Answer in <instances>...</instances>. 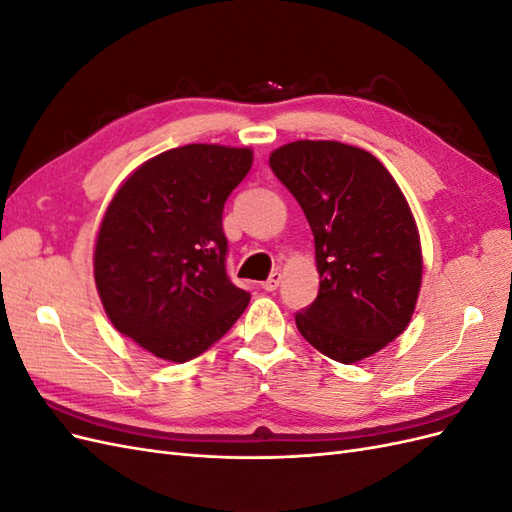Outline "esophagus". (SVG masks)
Here are the masks:
<instances>
[{
	"label": "esophagus",
	"instance_id": "34e87169",
	"mask_svg": "<svg viewBox=\"0 0 512 512\" xmlns=\"http://www.w3.org/2000/svg\"><path fill=\"white\" fill-rule=\"evenodd\" d=\"M280 282H282V273H280V271H273V273L269 275V280L262 282V288H265L267 292H273V290L280 288Z\"/></svg>",
	"mask_w": 512,
	"mask_h": 512
}]
</instances>
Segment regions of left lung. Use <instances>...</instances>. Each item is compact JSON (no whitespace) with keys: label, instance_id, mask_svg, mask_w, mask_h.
<instances>
[{"label":"left lung","instance_id":"obj_1","mask_svg":"<svg viewBox=\"0 0 512 512\" xmlns=\"http://www.w3.org/2000/svg\"><path fill=\"white\" fill-rule=\"evenodd\" d=\"M269 164L314 232L320 290L297 329L333 361H363L406 331L421 290L408 200L378 158L337 141L282 145Z\"/></svg>","mask_w":512,"mask_h":512}]
</instances>
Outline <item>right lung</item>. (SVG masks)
<instances>
[{
	"label": "right lung",
	"instance_id": "add662e5",
	"mask_svg": "<svg viewBox=\"0 0 512 512\" xmlns=\"http://www.w3.org/2000/svg\"><path fill=\"white\" fill-rule=\"evenodd\" d=\"M252 162L247 147L168 149L138 166L104 213L94 250L104 312L158 359L203 354L250 303L228 280L222 211Z\"/></svg>",
	"mask_w": 512,
	"mask_h": 512
}]
</instances>
